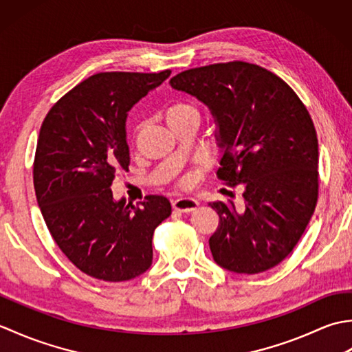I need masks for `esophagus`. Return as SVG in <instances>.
Masks as SVG:
<instances>
[{
    "label": "esophagus",
    "mask_w": 352,
    "mask_h": 352,
    "mask_svg": "<svg viewBox=\"0 0 352 352\" xmlns=\"http://www.w3.org/2000/svg\"><path fill=\"white\" fill-rule=\"evenodd\" d=\"M198 207V201L193 198H178L172 203V208L180 213H190Z\"/></svg>",
    "instance_id": "1"
}]
</instances>
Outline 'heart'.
I'll return each mask as SVG.
<instances>
[{"label": "heart", "mask_w": 352, "mask_h": 352, "mask_svg": "<svg viewBox=\"0 0 352 352\" xmlns=\"http://www.w3.org/2000/svg\"><path fill=\"white\" fill-rule=\"evenodd\" d=\"M163 113L168 125L172 129V126H175L178 122L184 121V119H188L190 116H198V110L189 102L177 101L169 104V106L164 109Z\"/></svg>", "instance_id": "b5f03b06"}]
</instances>
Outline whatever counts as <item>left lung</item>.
<instances>
[{
  "instance_id": "left-lung-1",
  "label": "left lung",
  "mask_w": 352,
  "mask_h": 352,
  "mask_svg": "<svg viewBox=\"0 0 352 352\" xmlns=\"http://www.w3.org/2000/svg\"><path fill=\"white\" fill-rule=\"evenodd\" d=\"M172 89L195 96L214 119L218 177L243 184V204L212 203L219 227L208 241L216 263L258 274L286 258L318 201L316 130L298 95L261 66L228 62L184 71Z\"/></svg>"
}]
</instances>
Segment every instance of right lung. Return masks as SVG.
Returning a JSON list of instances; mask_svg holds the SVG:
<instances>
[{
  "instance_id": "add662e5",
  "label": "right lung",
  "mask_w": 352,
  "mask_h": 352,
  "mask_svg": "<svg viewBox=\"0 0 352 352\" xmlns=\"http://www.w3.org/2000/svg\"><path fill=\"white\" fill-rule=\"evenodd\" d=\"M169 76V69L95 74L42 122L33 166L37 204L58 248L94 278L126 281L146 272L154 230L170 216L164 197L133 206L116 201L110 188L119 169L129 170V111Z\"/></svg>"
}]
</instances>
